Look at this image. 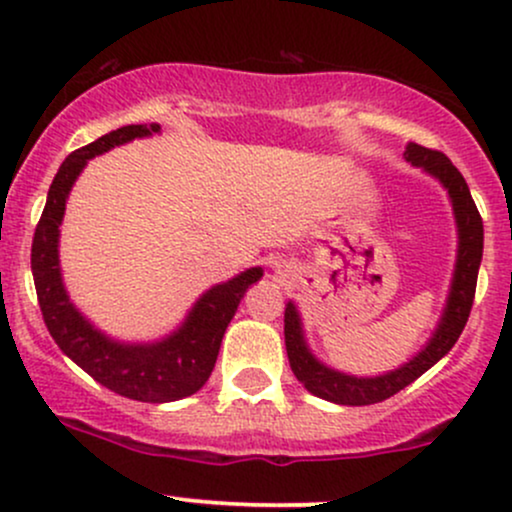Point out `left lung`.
<instances>
[{"mask_svg": "<svg viewBox=\"0 0 512 512\" xmlns=\"http://www.w3.org/2000/svg\"><path fill=\"white\" fill-rule=\"evenodd\" d=\"M404 158H407L411 166L424 168L426 173H431L433 178L443 182V187L452 199L460 248H457V264L455 274H452L448 305H445L438 330L431 337V342L426 344V349H421L402 368L390 370L385 375H375V378H356V375H346L322 366L310 354L308 346H305L301 317H298L296 305H286L284 337L293 375L301 380L305 390L313 392L315 397L327 399V402L346 404V407H363V404L383 402V399L397 395L399 390L414 383L419 375H424L428 368L436 366L440 358L448 354L457 339H460L464 325H467V317L472 313L481 252H484V223H481L477 204L469 195V187L462 173L452 166L450 158L443 151L409 144L407 151H404Z\"/></svg>", "mask_w": 512, "mask_h": 512, "instance_id": "obj_1", "label": "left lung"}]
</instances>
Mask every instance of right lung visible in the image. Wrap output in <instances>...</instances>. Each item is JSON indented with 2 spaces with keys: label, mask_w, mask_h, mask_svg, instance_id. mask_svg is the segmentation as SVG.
<instances>
[{
  "label": "right lung",
  "mask_w": 512,
  "mask_h": 512,
  "mask_svg": "<svg viewBox=\"0 0 512 512\" xmlns=\"http://www.w3.org/2000/svg\"><path fill=\"white\" fill-rule=\"evenodd\" d=\"M158 129V125L120 127L64 158L50 185L31 248L35 291L55 344L96 383L122 397L151 404L175 402L202 390L214 370L223 332L236 315L240 298L255 281L262 279V267H252L226 284H216L195 303L182 327L156 344L115 342L98 332L69 301L62 284L57 243L74 180L79 178L88 158L105 154L113 146L127 144L137 137H149Z\"/></svg>",
  "instance_id": "right-lung-1"
}]
</instances>
